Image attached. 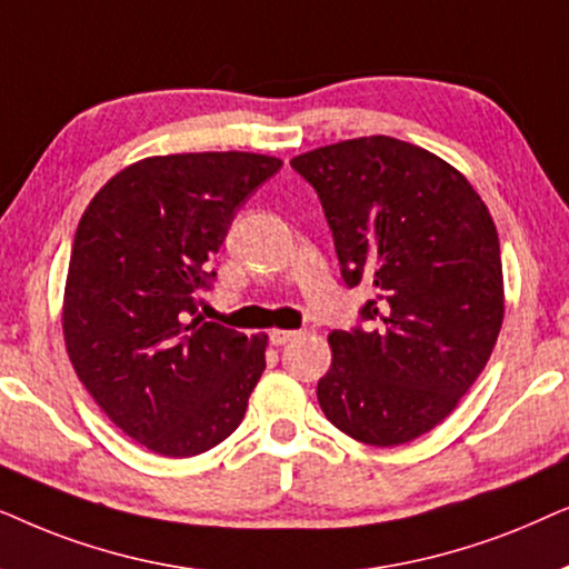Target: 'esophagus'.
Instances as JSON below:
<instances>
[{
	"label": "esophagus",
	"instance_id": "esophagus-1",
	"mask_svg": "<svg viewBox=\"0 0 569 569\" xmlns=\"http://www.w3.org/2000/svg\"><path fill=\"white\" fill-rule=\"evenodd\" d=\"M297 336H299L297 330H272L270 332V343L272 346H286V343H291V340Z\"/></svg>",
	"mask_w": 569,
	"mask_h": 569
}]
</instances>
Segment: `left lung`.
<instances>
[{
  "label": "left lung",
  "mask_w": 569,
  "mask_h": 569,
  "mask_svg": "<svg viewBox=\"0 0 569 569\" xmlns=\"http://www.w3.org/2000/svg\"><path fill=\"white\" fill-rule=\"evenodd\" d=\"M320 194L340 276L367 283L372 328L330 332L317 400L375 448L427 435L487 367L505 317L497 226L456 166L372 134L291 158Z\"/></svg>",
  "instance_id": "obj_1"
}]
</instances>
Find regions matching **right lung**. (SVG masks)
I'll list each match as a JSON object with an SVG mask.
<instances>
[{
  "instance_id": "1",
  "label": "right lung",
  "mask_w": 569,
  "mask_h": 569,
  "mask_svg": "<svg viewBox=\"0 0 569 569\" xmlns=\"http://www.w3.org/2000/svg\"><path fill=\"white\" fill-rule=\"evenodd\" d=\"M280 166L241 150L150 156L106 181L80 218L67 356L101 411L158 456L221 445L264 372L268 336L206 322L197 297L237 210Z\"/></svg>"
}]
</instances>
